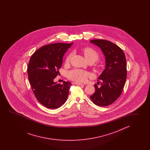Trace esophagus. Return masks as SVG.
Here are the masks:
<instances>
[{
	"label": "esophagus",
	"mask_w": 150,
	"mask_h": 150,
	"mask_svg": "<svg viewBox=\"0 0 150 150\" xmlns=\"http://www.w3.org/2000/svg\"><path fill=\"white\" fill-rule=\"evenodd\" d=\"M74 84H75V85H79V86H85V85L84 84H83V83H74Z\"/></svg>",
	"instance_id": "34e87169"
}]
</instances>
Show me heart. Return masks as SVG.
<instances>
[{
  "mask_svg": "<svg viewBox=\"0 0 150 150\" xmlns=\"http://www.w3.org/2000/svg\"><path fill=\"white\" fill-rule=\"evenodd\" d=\"M82 52L87 62L91 61L94 63L99 59V54L98 52L93 48L89 47L83 48ZM71 57V54H69L65 61L67 63L70 62ZM89 76L90 74L89 73L80 69H74L67 73V77L69 79L78 83L85 82Z\"/></svg>",
  "mask_w": 150,
  "mask_h": 150,
  "instance_id": "1",
  "label": "heart"
}]
</instances>
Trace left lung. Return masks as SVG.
<instances>
[{
	"label": "left lung",
	"instance_id": "8db88e82",
	"mask_svg": "<svg viewBox=\"0 0 150 150\" xmlns=\"http://www.w3.org/2000/svg\"><path fill=\"white\" fill-rule=\"evenodd\" d=\"M90 42L101 49L105 59V69L98 78L101 80V86L94 85L96 91L90 99L96 105L107 106L118 99L123 89L127 74L126 58L121 49L111 42L97 39Z\"/></svg>",
	"mask_w": 150,
	"mask_h": 150
}]
</instances>
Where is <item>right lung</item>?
I'll list each match as a JSON object with an SVG mask.
<instances>
[{"label": "right lung", "mask_w": 150, "mask_h": 150, "mask_svg": "<svg viewBox=\"0 0 150 150\" xmlns=\"http://www.w3.org/2000/svg\"><path fill=\"white\" fill-rule=\"evenodd\" d=\"M72 43H57L43 46L32 54L27 67L29 81L36 99L45 107L58 108L66 102L70 82H54L59 74L63 58Z\"/></svg>", "instance_id": "add662e5"}]
</instances>
